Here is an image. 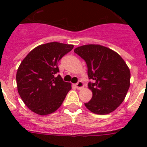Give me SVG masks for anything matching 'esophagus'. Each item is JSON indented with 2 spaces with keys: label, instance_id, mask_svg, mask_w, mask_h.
I'll return each instance as SVG.
<instances>
[{
  "label": "esophagus",
  "instance_id": "obj_1",
  "mask_svg": "<svg viewBox=\"0 0 147 147\" xmlns=\"http://www.w3.org/2000/svg\"><path fill=\"white\" fill-rule=\"evenodd\" d=\"M84 87V84L82 81H79L76 84V88H77L78 90H80Z\"/></svg>",
  "mask_w": 147,
  "mask_h": 147
}]
</instances>
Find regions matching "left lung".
Returning <instances> with one entry per match:
<instances>
[{"label": "left lung", "mask_w": 147, "mask_h": 147, "mask_svg": "<svg viewBox=\"0 0 147 147\" xmlns=\"http://www.w3.org/2000/svg\"><path fill=\"white\" fill-rule=\"evenodd\" d=\"M74 52L85 61L93 93L85 103L92 113L105 115L114 111L124 102L130 85V71L118 53L100 45H82Z\"/></svg>", "instance_id": "8db88e82"}]
</instances>
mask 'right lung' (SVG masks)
<instances>
[{
    "instance_id": "add662e5",
    "label": "right lung",
    "mask_w": 147,
    "mask_h": 147,
    "mask_svg": "<svg viewBox=\"0 0 147 147\" xmlns=\"http://www.w3.org/2000/svg\"><path fill=\"white\" fill-rule=\"evenodd\" d=\"M74 48L57 42L38 45L20 63L16 74L18 90L23 102L35 113L41 115L55 112L71 89L62 80L58 62Z\"/></svg>"
}]
</instances>
